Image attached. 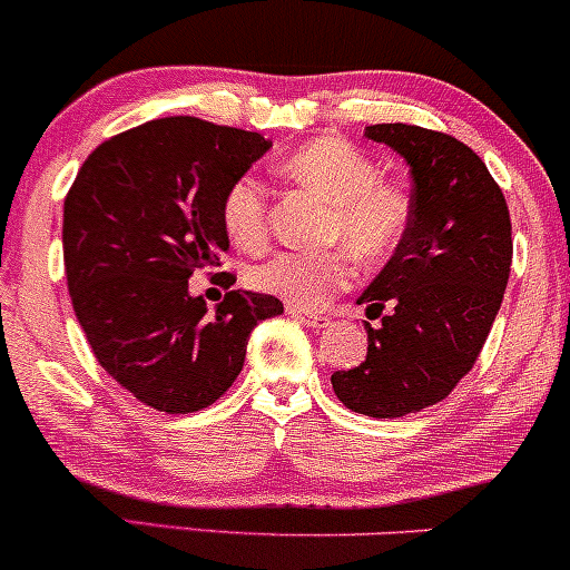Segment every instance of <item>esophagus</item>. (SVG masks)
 <instances>
[{
	"label": "esophagus",
	"mask_w": 570,
	"mask_h": 570,
	"mask_svg": "<svg viewBox=\"0 0 570 570\" xmlns=\"http://www.w3.org/2000/svg\"><path fill=\"white\" fill-rule=\"evenodd\" d=\"M286 313H289L292 318H297V322L313 326V330H324V326L330 324V318L322 316V313H311V311H305V307H297V305L286 307Z\"/></svg>",
	"instance_id": "esophagus-1"
}]
</instances>
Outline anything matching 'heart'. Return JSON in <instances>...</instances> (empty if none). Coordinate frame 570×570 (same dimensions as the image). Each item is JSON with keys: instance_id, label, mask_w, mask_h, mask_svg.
Wrapping results in <instances>:
<instances>
[{"instance_id": "obj_1", "label": "heart", "mask_w": 570, "mask_h": 570, "mask_svg": "<svg viewBox=\"0 0 570 570\" xmlns=\"http://www.w3.org/2000/svg\"><path fill=\"white\" fill-rule=\"evenodd\" d=\"M281 168L294 185L330 203L322 227L326 244L348 245L353 257L375 265L391 257L407 238L412 225L407 189L396 181L377 179L375 163L353 144L316 139L294 149ZM222 225L235 246L257 248L265 244L267 187L259 176L244 174L227 187L222 198ZM347 253L342 246L322 252H276L248 271V281L259 292L311 311L351 286L356 265Z\"/></svg>"}]
</instances>
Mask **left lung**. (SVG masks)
<instances>
[{
	"instance_id": "obj_1",
	"label": "left lung",
	"mask_w": 570,
	"mask_h": 570,
	"mask_svg": "<svg viewBox=\"0 0 570 570\" xmlns=\"http://www.w3.org/2000/svg\"><path fill=\"white\" fill-rule=\"evenodd\" d=\"M412 174L404 244L356 299L391 316L367 326V358L332 375L340 402L370 417H402L442 402L474 367L512 267V222L474 149L404 122L367 126Z\"/></svg>"
}]
</instances>
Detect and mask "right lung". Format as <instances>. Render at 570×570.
<instances>
[{
    "instance_id": "right-lung-1",
    "label": "right lung",
    "mask_w": 570,
    "mask_h": 570,
    "mask_svg": "<svg viewBox=\"0 0 570 570\" xmlns=\"http://www.w3.org/2000/svg\"><path fill=\"white\" fill-rule=\"evenodd\" d=\"M271 147L252 130L160 117L98 144L63 200L77 322L98 364L149 407L185 415L217 402L254 326L284 313L273 294L240 289L208 311L187 284L230 248L222 198Z\"/></svg>"
}]
</instances>
